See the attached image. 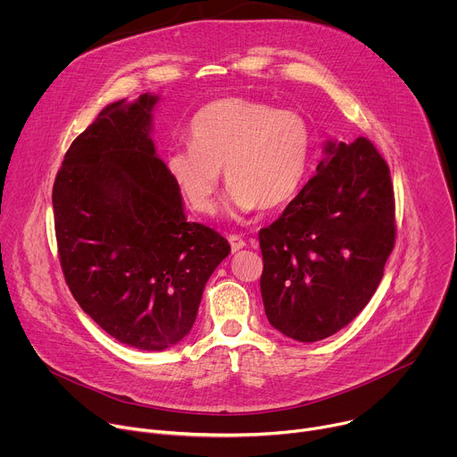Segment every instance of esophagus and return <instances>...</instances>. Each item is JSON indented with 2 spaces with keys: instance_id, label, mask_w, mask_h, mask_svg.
I'll list each match as a JSON object with an SVG mask.
<instances>
[{
  "instance_id": "esophagus-1",
  "label": "esophagus",
  "mask_w": 457,
  "mask_h": 457,
  "mask_svg": "<svg viewBox=\"0 0 457 457\" xmlns=\"http://www.w3.org/2000/svg\"><path fill=\"white\" fill-rule=\"evenodd\" d=\"M228 240H229V244H231V251H233V253L240 251V249L245 245V240H244L240 235H229Z\"/></svg>"
}]
</instances>
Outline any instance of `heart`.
<instances>
[{
    "label": "heart",
    "mask_w": 457,
    "mask_h": 457,
    "mask_svg": "<svg viewBox=\"0 0 457 457\" xmlns=\"http://www.w3.org/2000/svg\"><path fill=\"white\" fill-rule=\"evenodd\" d=\"M189 148L173 150L166 168L191 210L210 215L220 170L231 186V217L289 204L300 191L312 154L309 120L295 110L245 97L208 103L187 128Z\"/></svg>",
    "instance_id": "b5f03b06"
}]
</instances>
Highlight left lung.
<instances>
[{
  "label": "left lung",
  "instance_id": "left-lung-1",
  "mask_svg": "<svg viewBox=\"0 0 457 457\" xmlns=\"http://www.w3.org/2000/svg\"><path fill=\"white\" fill-rule=\"evenodd\" d=\"M316 175L258 233L270 323L298 342H318L351 323L376 293L396 242L390 170L374 145H325Z\"/></svg>",
  "mask_w": 457,
  "mask_h": 457
}]
</instances>
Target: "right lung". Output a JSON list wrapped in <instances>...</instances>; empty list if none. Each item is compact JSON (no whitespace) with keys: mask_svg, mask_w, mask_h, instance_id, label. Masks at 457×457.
Listing matches in <instances>:
<instances>
[{"mask_svg":"<svg viewBox=\"0 0 457 457\" xmlns=\"http://www.w3.org/2000/svg\"><path fill=\"white\" fill-rule=\"evenodd\" d=\"M157 99L101 110L64 154L52 189L71 293L103 331L141 351H164L191 331L204 286L231 251L220 233L186 220L150 137Z\"/></svg>","mask_w":457,"mask_h":457,"instance_id":"1","label":"right lung"}]
</instances>
